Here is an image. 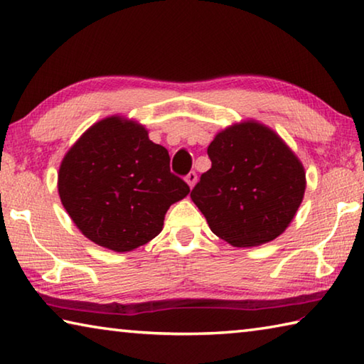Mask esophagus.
I'll list each match as a JSON object with an SVG mask.
<instances>
[{
	"mask_svg": "<svg viewBox=\"0 0 364 364\" xmlns=\"http://www.w3.org/2000/svg\"><path fill=\"white\" fill-rule=\"evenodd\" d=\"M184 180H186V183L189 184V188L193 189L196 181H197V173H196V171H189V173L186 175V178H184Z\"/></svg>",
	"mask_w": 364,
	"mask_h": 364,
	"instance_id": "34e87169",
	"label": "esophagus"
}]
</instances>
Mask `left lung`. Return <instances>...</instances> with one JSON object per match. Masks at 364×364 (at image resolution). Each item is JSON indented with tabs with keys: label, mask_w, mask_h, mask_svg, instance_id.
Returning a JSON list of instances; mask_svg holds the SVG:
<instances>
[{
	"label": "left lung",
	"mask_w": 364,
	"mask_h": 364,
	"mask_svg": "<svg viewBox=\"0 0 364 364\" xmlns=\"http://www.w3.org/2000/svg\"><path fill=\"white\" fill-rule=\"evenodd\" d=\"M212 168L191 199L210 230L234 247L273 241L295 217L305 194V170L271 128L254 120L220 132L207 149Z\"/></svg>",
	"instance_id": "left-lung-1"
}]
</instances>
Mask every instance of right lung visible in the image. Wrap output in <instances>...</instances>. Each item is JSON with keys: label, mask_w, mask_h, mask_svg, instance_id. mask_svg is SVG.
<instances>
[{"label": "right lung", "mask_w": 364, "mask_h": 364, "mask_svg": "<svg viewBox=\"0 0 364 364\" xmlns=\"http://www.w3.org/2000/svg\"><path fill=\"white\" fill-rule=\"evenodd\" d=\"M58 189L78 230L114 252L156 237L170 205L189 193L170 171L168 151L122 117H107L80 136L60 164Z\"/></svg>", "instance_id": "add662e5"}]
</instances>
